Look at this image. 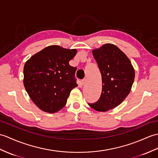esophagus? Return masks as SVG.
Masks as SVG:
<instances>
[{"label":"esophagus","mask_w":158,"mask_h":158,"mask_svg":"<svg viewBox=\"0 0 158 158\" xmlns=\"http://www.w3.org/2000/svg\"><path fill=\"white\" fill-rule=\"evenodd\" d=\"M87 83V79H83L82 81H81V84L83 85H85V84Z\"/></svg>","instance_id":"1"}]
</instances>
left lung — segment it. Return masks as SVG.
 Instances as JSON below:
<instances>
[{
    "label": "left lung",
    "instance_id": "1",
    "mask_svg": "<svg viewBox=\"0 0 158 158\" xmlns=\"http://www.w3.org/2000/svg\"><path fill=\"white\" fill-rule=\"evenodd\" d=\"M92 54L101 73L102 89L100 99L88 104L104 112L117 107L127 97L135 73L129 58L114 44H106L94 49Z\"/></svg>",
    "mask_w": 158,
    "mask_h": 158
}]
</instances>
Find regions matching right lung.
Instances as JSON below:
<instances>
[{
    "mask_svg": "<svg viewBox=\"0 0 158 158\" xmlns=\"http://www.w3.org/2000/svg\"><path fill=\"white\" fill-rule=\"evenodd\" d=\"M77 52L76 49L49 46L25 62L23 85L40 110L52 114L67 104L71 90L78 85L74 77L77 68L69 64Z\"/></svg>",
    "mask_w": 158,
    "mask_h": 158,
    "instance_id": "1",
    "label": "right lung"
}]
</instances>
